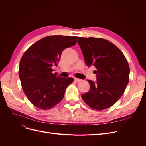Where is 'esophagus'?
Masks as SVG:
<instances>
[{
    "instance_id": "obj_1",
    "label": "esophagus",
    "mask_w": 146,
    "mask_h": 146,
    "mask_svg": "<svg viewBox=\"0 0 146 146\" xmlns=\"http://www.w3.org/2000/svg\"><path fill=\"white\" fill-rule=\"evenodd\" d=\"M74 81L76 82H80L81 80H80V79H79V78H74Z\"/></svg>"
}]
</instances>
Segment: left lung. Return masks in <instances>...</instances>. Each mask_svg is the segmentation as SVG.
Listing matches in <instances>:
<instances>
[{"mask_svg":"<svg viewBox=\"0 0 146 146\" xmlns=\"http://www.w3.org/2000/svg\"><path fill=\"white\" fill-rule=\"evenodd\" d=\"M87 66H94L96 82L87 80L89 91L82 94L92 108L103 110L120 99L129 83L130 68L123 53L111 42L99 38H78Z\"/></svg>","mask_w":146,"mask_h":146,"instance_id":"8db88e82","label":"left lung"}]
</instances>
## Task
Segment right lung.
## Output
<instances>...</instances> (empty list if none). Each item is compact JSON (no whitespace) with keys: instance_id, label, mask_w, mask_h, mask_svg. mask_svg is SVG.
Listing matches in <instances>:
<instances>
[{"instance_id":"right-lung-1","label":"right lung","mask_w":146,"mask_h":146,"mask_svg":"<svg viewBox=\"0 0 146 146\" xmlns=\"http://www.w3.org/2000/svg\"><path fill=\"white\" fill-rule=\"evenodd\" d=\"M77 36L55 35L44 38L25 51L20 61L19 76L25 94L41 110L54 107L63 99L74 79L53 74L62 52L76 44Z\"/></svg>"}]
</instances>
